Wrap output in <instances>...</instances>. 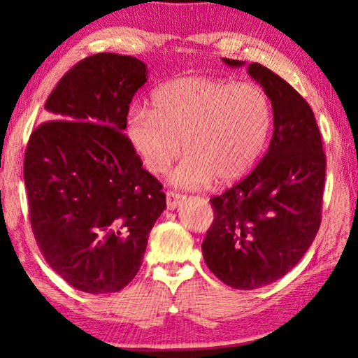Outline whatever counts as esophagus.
<instances>
[{
	"mask_svg": "<svg viewBox=\"0 0 358 358\" xmlns=\"http://www.w3.org/2000/svg\"><path fill=\"white\" fill-rule=\"evenodd\" d=\"M182 200H184V195L173 192V190H168V192H166V205H168V210H176Z\"/></svg>",
	"mask_w": 358,
	"mask_h": 358,
	"instance_id": "34e87169",
	"label": "esophagus"
}]
</instances>
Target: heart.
Returning <instances> with one entry per match:
<instances>
[{"label": "heart", "instance_id": "heart-1", "mask_svg": "<svg viewBox=\"0 0 358 358\" xmlns=\"http://www.w3.org/2000/svg\"><path fill=\"white\" fill-rule=\"evenodd\" d=\"M153 109L134 107L125 122L131 148L151 173L169 169L184 148L187 156L171 180L203 187L243 178L266 148L272 125L267 92L254 83L184 76L161 85Z\"/></svg>", "mask_w": 358, "mask_h": 358}]
</instances>
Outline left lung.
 <instances>
[{
	"label": "left lung",
	"instance_id": "obj_1",
	"mask_svg": "<svg viewBox=\"0 0 358 358\" xmlns=\"http://www.w3.org/2000/svg\"><path fill=\"white\" fill-rule=\"evenodd\" d=\"M248 73L272 102L273 135L252 173L210 200L215 218L202 243L210 271L238 290L268 285L300 262L320 229L326 178L310 104L261 63H251Z\"/></svg>",
	"mask_w": 358,
	"mask_h": 358
}]
</instances>
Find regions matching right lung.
<instances>
[{"mask_svg":"<svg viewBox=\"0 0 358 358\" xmlns=\"http://www.w3.org/2000/svg\"><path fill=\"white\" fill-rule=\"evenodd\" d=\"M138 58L96 53L76 63L45 102L24 156L29 215L43 259L76 290L104 295L140 271L166 208L163 185L124 134L146 83Z\"/></svg>","mask_w":358,"mask_h":358,"instance_id":"1","label":"right lung"}]
</instances>
